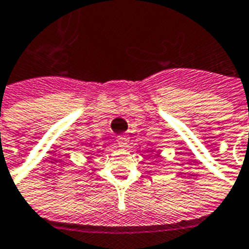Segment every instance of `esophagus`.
I'll return each instance as SVG.
<instances>
[{"instance_id": "esophagus-1", "label": "esophagus", "mask_w": 249, "mask_h": 249, "mask_svg": "<svg viewBox=\"0 0 249 249\" xmlns=\"http://www.w3.org/2000/svg\"><path fill=\"white\" fill-rule=\"evenodd\" d=\"M116 141L120 146H125L129 142V136H126V134H121V136H117Z\"/></svg>"}]
</instances>
